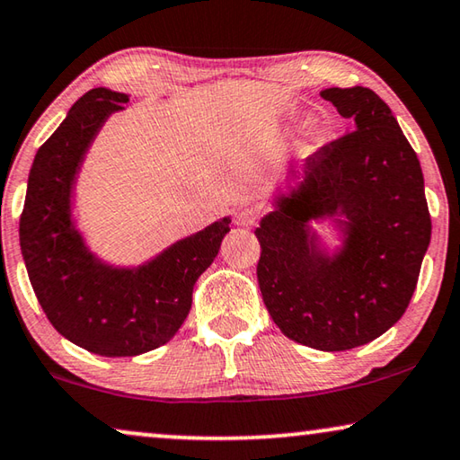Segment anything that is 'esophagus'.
I'll return each instance as SVG.
<instances>
[{"mask_svg":"<svg viewBox=\"0 0 460 460\" xmlns=\"http://www.w3.org/2000/svg\"><path fill=\"white\" fill-rule=\"evenodd\" d=\"M257 219H260V211L253 209V207H247V209L238 211L236 224L238 226H255Z\"/></svg>","mask_w":460,"mask_h":460,"instance_id":"34e87169","label":"esophagus"}]
</instances>
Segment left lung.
I'll list each match as a JSON object with an SVG mask.
<instances>
[{
    "mask_svg": "<svg viewBox=\"0 0 460 460\" xmlns=\"http://www.w3.org/2000/svg\"><path fill=\"white\" fill-rule=\"evenodd\" d=\"M320 96L354 121V131L305 156L297 190L279 197L261 219L257 280L288 339L343 351L373 341L406 312L431 217L420 163L392 109L360 85ZM323 217L344 230V247L331 258L309 230Z\"/></svg>",
    "mask_w": 460,
    "mask_h": 460,
    "instance_id": "left-lung-1",
    "label": "left lung"
}]
</instances>
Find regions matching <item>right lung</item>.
Masks as SVG:
<instances>
[{"label":"right lung","instance_id":"add662e5","mask_svg":"<svg viewBox=\"0 0 460 460\" xmlns=\"http://www.w3.org/2000/svg\"><path fill=\"white\" fill-rule=\"evenodd\" d=\"M128 96L96 87L37 150L21 216V251L40 305L56 331L92 354L137 356L165 345L190 312L192 287L230 232L224 217L137 270L104 266L71 219L75 175L93 136Z\"/></svg>","mask_w":460,"mask_h":460}]
</instances>
